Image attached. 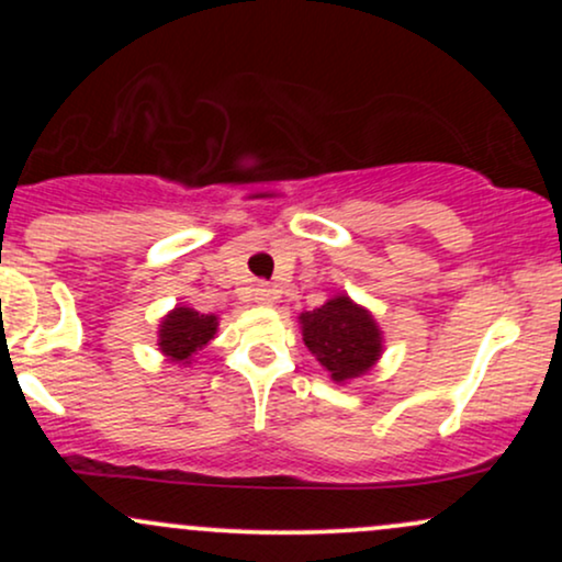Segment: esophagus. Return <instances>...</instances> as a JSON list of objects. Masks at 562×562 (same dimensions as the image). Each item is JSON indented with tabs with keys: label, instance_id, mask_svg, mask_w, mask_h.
Wrapping results in <instances>:
<instances>
[{
	"label": "esophagus",
	"instance_id": "1",
	"mask_svg": "<svg viewBox=\"0 0 562 562\" xmlns=\"http://www.w3.org/2000/svg\"><path fill=\"white\" fill-rule=\"evenodd\" d=\"M254 295H256V301L261 303V306H269V303H274V299H277L272 285H259V288H256Z\"/></svg>",
	"mask_w": 562,
	"mask_h": 562
}]
</instances>
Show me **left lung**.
<instances>
[{
    "label": "left lung",
    "instance_id": "1",
    "mask_svg": "<svg viewBox=\"0 0 562 562\" xmlns=\"http://www.w3.org/2000/svg\"><path fill=\"white\" fill-rule=\"evenodd\" d=\"M299 325L303 344L338 385L367 375L385 351L378 319L346 293L333 295L314 312H301Z\"/></svg>",
    "mask_w": 562,
    "mask_h": 562
}]
</instances>
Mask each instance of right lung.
I'll use <instances>...</instances> for the list:
<instances>
[{"mask_svg": "<svg viewBox=\"0 0 562 562\" xmlns=\"http://www.w3.org/2000/svg\"><path fill=\"white\" fill-rule=\"evenodd\" d=\"M218 317L216 314H200L192 306H173L169 314L160 317L158 325V351L171 364H192L198 351H203L216 338Z\"/></svg>", "mask_w": 562, "mask_h": 562, "instance_id": "obj_1", "label": "right lung"}]
</instances>
